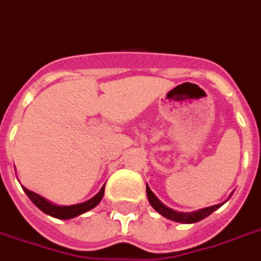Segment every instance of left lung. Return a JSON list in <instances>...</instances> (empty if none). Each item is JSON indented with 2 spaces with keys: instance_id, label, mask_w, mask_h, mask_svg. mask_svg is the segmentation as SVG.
<instances>
[{
  "instance_id": "1",
  "label": "left lung",
  "mask_w": 261,
  "mask_h": 261,
  "mask_svg": "<svg viewBox=\"0 0 261 261\" xmlns=\"http://www.w3.org/2000/svg\"><path fill=\"white\" fill-rule=\"evenodd\" d=\"M146 193H147V198H149V202L154 209H155L160 215H162L164 217L169 220H173L175 222H182V224H193V222H198L201 221L202 219L207 217L209 215H212L213 212L217 211L222 204H217L213 205V206H207L204 207V209H200V211L196 212H190V213H186V212H177L173 211L170 207H167L166 205H164L161 202L154 193L150 190L149 185H146Z\"/></svg>"
}]
</instances>
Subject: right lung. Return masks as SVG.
Returning <instances> with one entry per match:
<instances>
[{
  "label": "right lung",
  "instance_id": "right-lung-1",
  "mask_svg": "<svg viewBox=\"0 0 261 261\" xmlns=\"http://www.w3.org/2000/svg\"><path fill=\"white\" fill-rule=\"evenodd\" d=\"M105 186L100 189V192L97 193L96 196H94L91 200L86 201V202H82V204H76V205H69V206H60V205H55L52 202H49L48 200H45L44 197L36 194L35 192H31L28 190L27 188H22L24 192L27 193V196L31 198V201L36 206L39 207L40 211H42L46 215L52 216V217H56V219L60 220H68L73 219L76 216H80L86 212L94 209L99 202L101 201L103 196H105Z\"/></svg>",
  "mask_w": 261,
  "mask_h": 261
}]
</instances>
